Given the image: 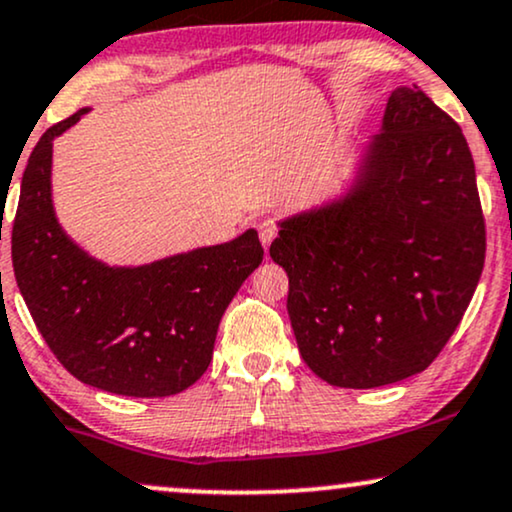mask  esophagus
I'll return each instance as SVG.
<instances>
[{"mask_svg": "<svg viewBox=\"0 0 512 512\" xmlns=\"http://www.w3.org/2000/svg\"><path fill=\"white\" fill-rule=\"evenodd\" d=\"M258 237H261V242H263V246H270V242H273V239L277 237V225L273 223V220H263L261 225H258Z\"/></svg>", "mask_w": 512, "mask_h": 512, "instance_id": "esophagus-1", "label": "esophagus"}]
</instances>
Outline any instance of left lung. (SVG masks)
Returning a JSON list of instances; mask_svg holds the SVG:
<instances>
[{"label":"left lung","mask_w":512,"mask_h":512,"mask_svg":"<svg viewBox=\"0 0 512 512\" xmlns=\"http://www.w3.org/2000/svg\"><path fill=\"white\" fill-rule=\"evenodd\" d=\"M487 254L463 130L420 87L391 92L349 197L282 223L301 356L332 387L372 389L430 368L468 311Z\"/></svg>","instance_id":"1"}]
</instances>
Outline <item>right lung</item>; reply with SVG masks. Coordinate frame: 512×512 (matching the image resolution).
Here are the masks:
<instances>
[{
	"label": "right lung",
	"mask_w": 512,
	"mask_h": 512,
	"mask_svg": "<svg viewBox=\"0 0 512 512\" xmlns=\"http://www.w3.org/2000/svg\"><path fill=\"white\" fill-rule=\"evenodd\" d=\"M40 137L21 182L11 258L37 330L59 363L90 387L137 399L180 394L213 358L220 318L263 261L256 230L142 268H109L63 235L52 208V140Z\"/></svg>",
	"instance_id": "obj_1"
}]
</instances>
